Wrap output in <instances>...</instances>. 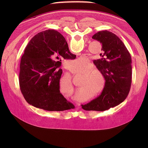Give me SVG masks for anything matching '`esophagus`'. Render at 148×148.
<instances>
[{"instance_id":"esophagus-1","label":"esophagus","mask_w":148,"mask_h":148,"mask_svg":"<svg viewBox=\"0 0 148 148\" xmlns=\"http://www.w3.org/2000/svg\"><path fill=\"white\" fill-rule=\"evenodd\" d=\"M76 106H77V107H80V104H77Z\"/></svg>"}]
</instances>
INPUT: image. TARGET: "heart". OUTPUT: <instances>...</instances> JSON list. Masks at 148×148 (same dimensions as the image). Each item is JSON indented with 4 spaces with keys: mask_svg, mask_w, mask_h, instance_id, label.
Wrapping results in <instances>:
<instances>
[{
    "mask_svg": "<svg viewBox=\"0 0 148 148\" xmlns=\"http://www.w3.org/2000/svg\"><path fill=\"white\" fill-rule=\"evenodd\" d=\"M83 59L82 58L76 59L71 62L70 68H74L83 64ZM94 66L88 61L82 65L77 71V74H84L82 81L79 84V88L75 91L73 98L79 101H83L86 95V90L90 89L96 92L98 95L101 94L106 89L107 79L105 74L101 70L94 68ZM93 69H92V68ZM60 91L62 94H70L73 91L74 86L71 80L69 77H65L60 80L59 84Z\"/></svg>",
    "mask_w": 148,
    "mask_h": 148,
    "instance_id": "b5f03b06",
    "label": "heart"
}]
</instances>
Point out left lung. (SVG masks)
I'll list each match as a JSON object with an SVG mask.
<instances>
[{
    "label": "left lung",
    "mask_w": 148,
    "mask_h": 148,
    "mask_svg": "<svg viewBox=\"0 0 148 148\" xmlns=\"http://www.w3.org/2000/svg\"><path fill=\"white\" fill-rule=\"evenodd\" d=\"M92 38L102 44V58L94 63L105 74L107 86L98 97L82 107L87 111L103 112L117 106L127 97L131 85V58L120 38L109 31H99Z\"/></svg>",
    "instance_id": "1"
}]
</instances>
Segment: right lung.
Wrapping results in <instances>:
<instances>
[{
    "label": "right lung",
    "mask_w": 148,
    "mask_h": 148,
    "mask_svg": "<svg viewBox=\"0 0 148 148\" xmlns=\"http://www.w3.org/2000/svg\"><path fill=\"white\" fill-rule=\"evenodd\" d=\"M65 38L49 29L31 39L21 59L19 84L26 101L47 111L74 108L61 94L59 82L62 74L61 59H74Z\"/></svg>",
    "instance_id": "obj_1"
}]
</instances>
